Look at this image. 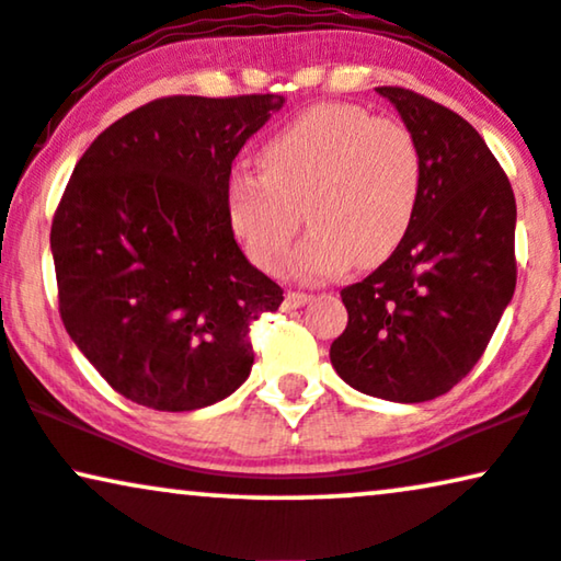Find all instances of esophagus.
Listing matches in <instances>:
<instances>
[{"label": "esophagus", "mask_w": 561, "mask_h": 561, "mask_svg": "<svg viewBox=\"0 0 561 561\" xmlns=\"http://www.w3.org/2000/svg\"><path fill=\"white\" fill-rule=\"evenodd\" d=\"M310 300H313V295H308V293H287L285 308H302V305H308Z\"/></svg>", "instance_id": "esophagus-1"}]
</instances>
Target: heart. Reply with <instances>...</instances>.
Instances as JSON below:
<instances>
[{
	"mask_svg": "<svg viewBox=\"0 0 561 561\" xmlns=\"http://www.w3.org/2000/svg\"><path fill=\"white\" fill-rule=\"evenodd\" d=\"M261 173L236 170L225 186L230 228L266 274L287 268L302 215L313 228L295 259L302 276L386 261L414 225L422 152L401 122L354 103L302 111L261 147Z\"/></svg>",
	"mask_w": 561,
	"mask_h": 561,
	"instance_id": "heart-1",
	"label": "heart"
}]
</instances>
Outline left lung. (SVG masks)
I'll list each match as a JSON object with an SVG mask.
<instances>
[{"mask_svg": "<svg viewBox=\"0 0 561 561\" xmlns=\"http://www.w3.org/2000/svg\"><path fill=\"white\" fill-rule=\"evenodd\" d=\"M422 152V198L401 245L342 289L350 323L331 344L339 378L420 403L473 370L515 293V194L486 141L456 111L378 88Z\"/></svg>", "mask_w": 561, "mask_h": 561, "instance_id": "left-lung-1", "label": "left lung"}]
</instances>
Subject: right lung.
I'll return each instance as SVG.
<instances>
[{"label": "right lung", "mask_w": 561, "mask_h": 561, "mask_svg": "<svg viewBox=\"0 0 561 561\" xmlns=\"http://www.w3.org/2000/svg\"><path fill=\"white\" fill-rule=\"evenodd\" d=\"M282 103L158 98L111 124L75 165L51 222L59 313L134 403L194 411L251 375V323L285 297L240 251L225 186L240 147Z\"/></svg>", "instance_id": "right-lung-1"}]
</instances>
